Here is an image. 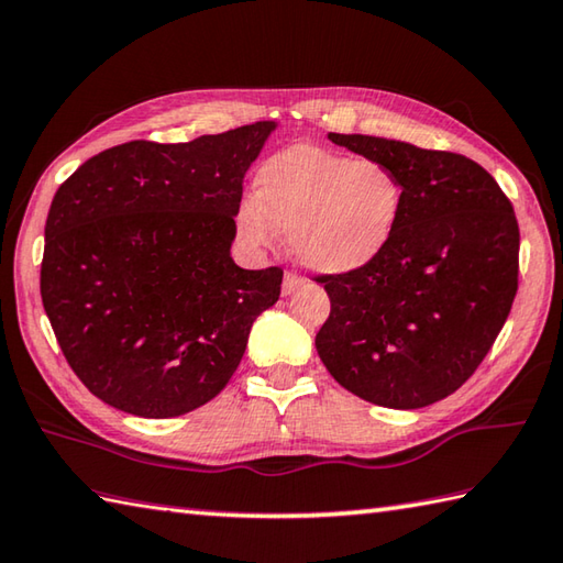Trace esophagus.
Returning a JSON list of instances; mask_svg holds the SVG:
<instances>
[{"label": "esophagus", "mask_w": 563, "mask_h": 563, "mask_svg": "<svg viewBox=\"0 0 563 563\" xmlns=\"http://www.w3.org/2000/svg\"><path fill=\"white\" fill-rule=\"evenodd\" d=\"M301 286H303L301 274H296V272H286L284 274V284H282V291L284 294H294L296 289H301Z\"/></svg>", "instance_id": "esophagus-1"}]
</instances>
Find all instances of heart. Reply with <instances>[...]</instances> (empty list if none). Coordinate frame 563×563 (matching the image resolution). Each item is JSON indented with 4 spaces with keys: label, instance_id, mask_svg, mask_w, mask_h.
I'll use <instances>...</instances> for the list:
<instances>
[{
    "label": "heart",
    "instance_id": "b5f03b06",
    "mask_svg": "<svg viewBox=\"0 0 563 563\" xmlns=\"http://www.w3.org/2000/svg\"><path fill=\"white\" fill-rule=\"evenodd\" d=\"M254 198L238 208V230L252 245H272L289 230L294 257L321 274L363 269L395 238L405 184L377 158L299 144L260 166Z\"/></svg>",
    "mask_w": 563,
    "mask_h": 563
}]
</instances>
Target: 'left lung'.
<instances>
[{"label": "left lung", "mask_w": 563, "mask_h": 563, "mask_svg": "<svg viewBox=\"0 0 563 563\" xmlns=\"http://www.w3.org/2000/svg\"><path fill=\"white\" fill-rule=\"evenodd\" d=\"M405 184L395 238L377 260L316 274L331 316L316 350L338 385L389 409L453 395L493 347L519 284L510 198L473 158L365 134H328Z\"/></svg>", "instance_id": "obj_1"}]
</instances>
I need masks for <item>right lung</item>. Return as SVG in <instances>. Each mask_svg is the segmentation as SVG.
<instances>
[{
    "label": "right lung",
    "instance_id": "1",
    "mask_svg": "<svg viewBox=\"0 0 563 563\" xmlns=\"http://www.w3.org/2000/svg\"><path fill=\"white\" fill-rule=\"evenodd\" d=\"M274 122L194 142H126L53 196L41 299L68 365L95 397L146 419L220 395L282 267L230 257L242 178Z\"/></svg>",
    "mask_w": 563,
    "mask_h": 563
}]
</instances>
